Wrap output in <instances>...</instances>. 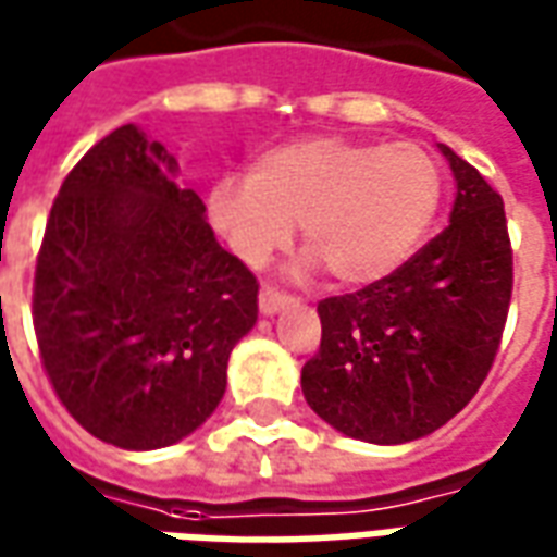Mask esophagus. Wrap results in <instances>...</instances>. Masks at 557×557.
<instances>
[{
  "instance_id": "obj_1",
  "label": "esophagus",
  "mask_w": 557,
  "mask_h": 557,
  "mask_svg": "<svg viewBox=\"0 0 557 557\" xmlns=\"http://www.w3.org/2000/svg\"><path fill=\"white\" fill-rule=\"evenodd\" d=\"M289 304H295V295H289V292H280L277 286H262V292H259V310H262L265 315L277 313V310L289 307Z\"/></svg>"
}]
</instances>
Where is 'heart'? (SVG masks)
Listing matches in <instances>:
<instances>
[{"label":"heart","instance_id":"1","mask_svg":"<svg viewBox=\"0 0 557 557\" xmlns=\"http://www.w3.org/2000/svg\"><path fill=\"white\" fill-rule=\"evenodd\" d=\"M442 206V170L418 143L315 137L268 148L250 175L208 190V218L247 265H265L301 220L307 253L339 286L406 265Z\"/></svg>","mask_w":557,"mask_h":557}]
</instances>
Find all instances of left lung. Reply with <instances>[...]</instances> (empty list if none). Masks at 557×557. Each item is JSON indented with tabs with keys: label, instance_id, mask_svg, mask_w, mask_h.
Segmentation results:
<instances>
[{
	"label": "left lung",
	"instance_id": "1",
	"mask_svg": "<svg viewBox=\"0 0 557 557\" xmlns=\"http://www.w3.org/2000/svg\"><path fill=\"white\" fill-rule=\"evenodd\" d=\"M442 154L456 178L450 223L394 274L319 301L322 343L304 363V397L361 442H414L444 426L502 346L513 295L504 199L456 151Z\"/></svg>",
	"mask_w": 557,
	"mask_h": 557
}]
</instances>
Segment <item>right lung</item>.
Masks as SVG:
<instances>
[{
  "mask_svg": "<svg viewBox=\"0 0 557 557\" xmlns=\"http://www.w3.org/2000/svg\"><path fill=\"white\" fill-rule=\"evenodd\" d=\"M256 295L253 271L220 247L206 202L178 184L175 158L122 125L59 187L32 325L67 414L101 442L154 450L218 409Z\"/></svg>",
  "mask_w": 557,
  "mask_h": 557,
  "instance_id": "obj_1",
  "label": "right lung"
}]
</instances>
